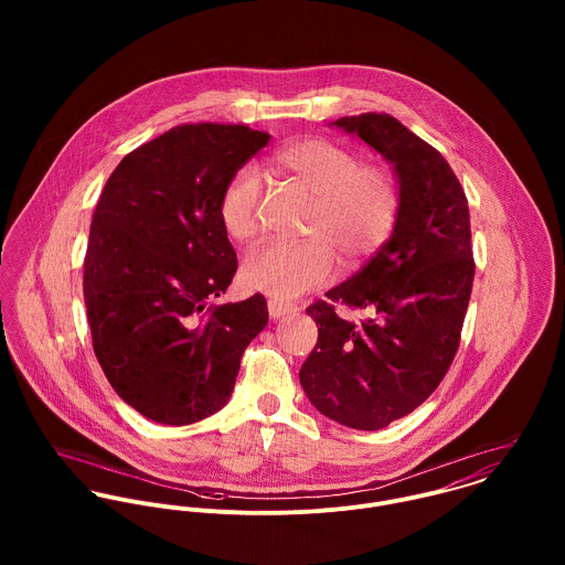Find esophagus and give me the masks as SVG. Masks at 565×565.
<instances>
[{
  "label": "esophagus",
  "instance_id": "esophagus-1",
  "mask_svg": "<svg viewBox=\"0 0 565 565\" xmlns=\"http://www.w3.org/2000/svg\"><path fill=\"white\" fill-rule=\"evenodd\" d=\"M267 309H269V316H271L274 320L298 311V307H296L294 302H285V300H269V302H267Z\"/></svg>",
  "mask_w": 565,
  "mask_h": 565
}]
</instances>
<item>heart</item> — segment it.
I'll list each match as a JSON object with an SVG mask.
<instances>
[{
    "mask_svg": "<svg viewBox=\"0 0 565 565\" xmlns=\"http://www.w3.org/2000/svg\"><path fill=\"white\" fill-rule=\"evenodd\" d=\"M276 167L313 195L305 224L309 239L267 243L243 260L249 289L274 298H294L328 282L337 267V252L345 263H361L392 237L403 191L396 173L334 141L309 137L287 143L274 154ZM263 178L245 164L226 182L220 198V222L237 243L260 235Z\"/></svg>",
    "mask_w": 565,
    "mask_h": 565,
    "instance_id": "obj_1",
    "label": "heart"
}]
</instances>
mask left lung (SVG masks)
<instances>
[{
	"mask_svg": "<svg viewBox=\"0 0 565 565\" xmlns=\"http://www.w3.org/2000/svg\"><path fill=\"white\" fill-rule=\"evenodd\" d=\"M334 126L394 162L403 206L390 242L307 309L318 343L300 383L326 417L379 430L424 403L459 350L475 282L470 209L448 161L396 117L363 113ZM334 303L371 318L348 323Z\"/></svg>",
	"mask_w": 565,
	"mask_h": 565,
	"instance_id": "obj_1",
	"label": "left lung"
}]
</instances>
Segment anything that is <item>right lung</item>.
I'll list each match as a JSON object with an SVG mask.
<instances>
[{"mask_svg":"<svg viewBox=\"0 0 565 565\" xmlns=\"http://www.w3.org/2000/svg\"><path fill=\"white\" fill-rule=\"evenodd\" d=\"M267 141L242 124H184L106 180L84 256L86 318L108 383L148 419L184 426L220 411L267 323L260 294L209 305L237 271L222 191Z\"/></svg>","mask_w":565,"mask_h":565,"instance_id":"obj_1","label":"right lung"}]
</instances>
